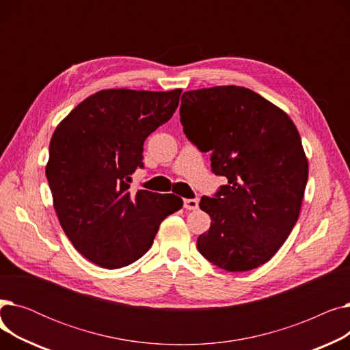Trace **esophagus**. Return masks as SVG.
Masks as SVG:
<instances>
[{"instance_id":"esophagus-1","label":"esophagus","mask_w":350,"mask_h":350,"mask_svg":"<svg viewBox=\"0 0 350 350\" xmlns=\"http://www.w3.org/2000/svg\"><path fill=\"white\" fill-rule=\"evenodd\" d=\"M185 208L186 210H197L198 208V200L197 198H186L185 200Z\"/></svg>"}]
</instances>
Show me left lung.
<instances>
[{
    "mask_svg": "<svg viewBox=\"0 0 350 350\" xmlns=\"http://www.w3.org/2000/svg\"><path fill=\"white\" fill-rule=\"evenodd\" d=\"M185 133L211 152V167L228 185L200 208L211 217L197 240L200 254L230 272L268 262L301 213L308 159L297 126L254 90L227 85L181 96Z\"/></svg>",
    "mask_w": 350,
    "mask_h": 350,
    "instance_id": "8db88e82",
    "label": "left lung"
}]
</instances>
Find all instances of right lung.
<instances>
[{
  "mask_svg": "<svg viewBox=\"0 0 350 350\" xmlns=\"http://www.w3.org/2000/svg\"><path fill=\"white\" fill-rule=\"evenodd\" d=\"M181 89H103L57 126L45 167L65 234L86 260L115 269L137 261L163 219L183 207L174 194L131 190L146 137L167 122Z\"/></svg>",
  "mask_w": 350,
  "mask_h": 350,
  "instance_id": "1",
  "label": "right lung"
}]
</instances>
